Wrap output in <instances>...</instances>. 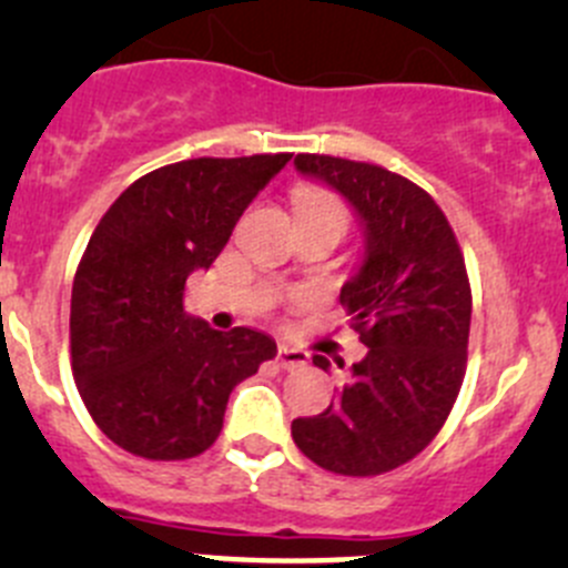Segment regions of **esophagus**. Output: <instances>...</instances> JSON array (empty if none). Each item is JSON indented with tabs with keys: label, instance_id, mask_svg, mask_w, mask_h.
I'll return each instance as SVG.
<instances>
[{
	"label": "esophagus",
	"instance_id": "1",
	"mask_svg": "<svg viewBox=\"0 0 568 568\" xmlns=\"http://www.w3.org/2000/svg\"><path fill=\"white\" fill-rule=\"evenodd\" d=\"M277 359L285 371H300V368H305L307 359H311V354L302 352V348L288 346V343H280Z\"/></svg>",
	"mask_w": 568,
	"mask_h": 568
}]
</instances>
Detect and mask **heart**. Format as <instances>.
<instances>
[{
  "label": "heart",
  "mask_w": 568,
  "mask_h": 568,
  "mask_svg": "<svg viewBox=\"0 0 568 568\" xmlns=\"http://www.w3.org/2000/svg\"><path fill=\"white\" fill-rule=\"evenodd\" d=\"M296 209H300V216L332 214L341 216V220L346 222V205H343V200L318 186H302L300 192H296Z\"/></svg>",
  "instance_id": "1"
}]
</instances>
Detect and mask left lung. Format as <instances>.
<instances>
[{
	"label": "left lung",
	"mask_w": 568,
	"mask_h": 568,
	"mask_svg": "<svg viewBox=\"0 0 568 568\" xmlns=\"http://www.w3.org/2000/svg\"><path fill=\"white\" fill-rule=\"evenodd\" d=\"M294 164L332 183L368 233L363 266L341 291L368 354L321 415L291 423V437L329 473H390L437 437L462 390L473 316L462 247L437 200L409 178L326 153ZM313 363L326 371L329 359Z\"/></svg>",
	"instance_id": "left-lung-1"
}]
</instances>
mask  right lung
I'll return each instance as SVG.
<instances>
[{"label":"right lung","mask_w":568,"mask_h":568,"mask_svg":"<svg viewBox=\"0 0 568 568\" xmlns=\"http://www.w3.org/2000/svg\"><path fill=\"white\" fill-rule=\"evenodd\" d=\"M288 159L164 164L136 178L95 225L73 277L71 368L95 426L125 454L181 462L209 450L233 387L277 354L263 332H216L189 316L183 291Z\"/></svg>","instance_id":"right-lung-1"}]
</instances>
